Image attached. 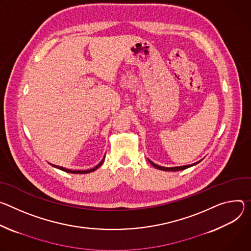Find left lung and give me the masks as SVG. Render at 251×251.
Listing matches in <instances>:
<instances>
[{"mask_svg":"<svg viewBox=\"0 0 251 251\" xmlns=\"http://www.w3.org/2000/svg\"><path fill=\"white\" fill-rule=\"evenodd\" d=\"M149 161L151 162V164L152 165V166H154L155 169H157V170H160V171H165V172H178V171H183V170H186V169H188V168H190V166H193V165H196V164H198L200 161H198V162H194V163H191V164H188V165H182V166H175V168H164V166H160V165H157V164H155V163H153L152 161H151L150 159H149Z\"/></svg>","mask_w":251,"mask_h":251,"instance_id":"left-lung-1","label":"left lung"}]
</instances>
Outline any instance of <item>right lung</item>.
I'll list each match as a JSON object with an SVG mask.
<instances>
[{
	"label": "right lung",
	"instance_id": "obj_1",
	"mask_svg": "<svg viewBox=\"0 0 251 251\" xmlns=\"http://www.w3.org/2000/svg\"><path fill=\"white\" fill-rule=\"evenodd\" d=\"M103 160H104V157L101 159V161L97 165V166H95V168H93V169H91V170H87V171H73V170H68V169H65V168H63V166H59V165H54V164H51V163H50V165H52L53 168H55V169H58V170H61V171H63V172H66V173H70V174H76V175H83V174H90V173H93V172H95L96 170H98L100 166L102 164V162H103Z\"/></svg>",
	"mask_w": 251,
	"mask_h": 251
}]
</instances>
